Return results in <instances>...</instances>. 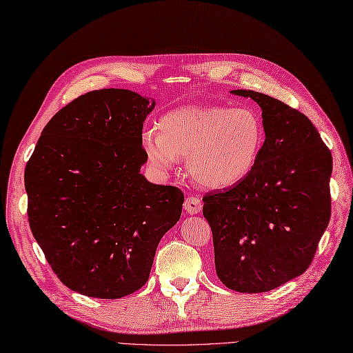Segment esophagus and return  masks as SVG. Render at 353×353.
I'll return each mask as SVG.
<instances>
[{"label": "esophagus", "instance_id": "obj_1", "mask_svg": "<svg viewBox=\"0 0 353 353\" xmlns=\"http://www.w3.org/2000/svg\"><path fill=\"white\" fill-rule=\"evenodd\" d=\"M203 209V203H201V198L196 196V195H190L185 198L184 201V210L185 214L189 215H194V214H199Z\"/></svg>", "mask_w": 353, "mask_h": 353}]
</instances>
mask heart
I'll return each mask as SVG.
<instances>
[{
	"label": "heart",
	"mask_w": 353,
	"mask_h": 353,
	"mask_svg": "<svg viewBox=\"0 0 353 353\" xmlns=\"http://www.w3.org/2000/svg\"><path fill=\"white\" fill-rule=\"evenodd\" d=\"M148 129L141 141L150 165L174 169L188 155L189 175L203 188H230L254 170L264 144L261 119L252 109L185 105L169 112Z\"/></svg>",
	"instance_id": "1"
}]
</instances>
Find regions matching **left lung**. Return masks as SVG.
Segmentation results:
<instances>
[{
	"label": "left lung",
	"instance_id": "8db88e82",
	"mask_svg": "<svg viewBox=\"0 0 353 353\" xmlns=\"http://www.w3.org/2000/svg\"><path fill=\"white\" fill-rule=\"evenodd\" d=\"M265 139L243 181L203 196L215 269L232 290L258 294L303 275L330 219L332 154L310 119L254 90Z\"/></svg>",
	"mask_w": 353,
	"mask_h": 353
}]
</instances>
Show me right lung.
I'll list each match as a JSON object with an SVG mask.
<instances>
[{"label": "right lung", "mask_w": 353, "mask_h": 353, "mask_svg": "<svg viewBox=\"0 0 353 353\" xmlns=\"http://www.w3.org/2000/svg\"><path fill=\"white\" fill-rule=\"evenodd\" d=\"M154 108L124 89L78 97L52 117L26 164L32 234L78 294L115 300L141 289L159 239L181 216L183 192L139 174Z\"/></svg>", "instance_id": "right-lung-1"}]
</instances>
